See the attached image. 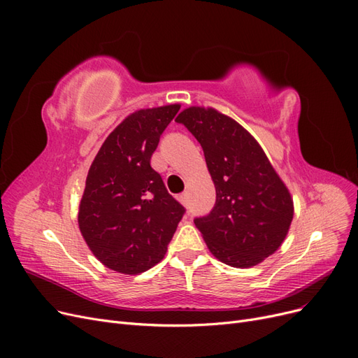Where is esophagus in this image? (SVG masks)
Returning <instances> with one entry per match:
<instances>
[{"instance_id": "obj_1", "label": "esophagus", "mask_w": 358, "mask_h": 358, "mask_svg": "<svg viewBox=\"0 0 358 358\" xmlns=\"http://www.w3.org/2000/svg\"><path fill=\"white\" fill-rule=\"evenodd\" d=\"M179 199V201L182 203V204H188V192H183V194H180V196L178 197Z\"/></svg>"}]
</instances>
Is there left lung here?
<instances>
[{
    "instance_id": "1",
    "label": "left lung",
    "mask_w": 358,
    "mask_h": 358,
    "mask_svg": "<svg viewBox=\"0 0 358 358\" xmlns=\"http://www.w3.org/2000/svg\"><path fill=\"white\" fill-rule=\"evenodd\" d=\"M176 122L201 145L216 189L212 210L194 220L210 252L233 267H251L284 242L292 200L257 140L215 109L189 107Z\"/></svg>"
}]
</instances>
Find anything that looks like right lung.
<instances>
[{"instance_id": "add662e5", "label": "right lung", "mask_w": 358, "mask_h": 358, "mask_svg": "<svg viewBox=\"0 0 358 358\" xmlns=\"http://www.w3.org/2000/svg\"><path fill=\"white\" fill-rule=\"evenodd\" d=\"M179 109L170 104L125 117L88 171L80 233L94 255L115 272L137 275L158 264L185 213L150 167L159 137Z\"/></svg>"}]
</instances>
